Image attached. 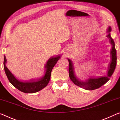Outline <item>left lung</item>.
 <instances>
[{
	"label": "left lung",
	"instance_id": "8db88e82",
	"mask_svg": "<svg viewBox=\"0 0 120 120\" xmlns=\"http://www.w3.org/2000/svg\"><path fill=\"white\" fill-rule=\"evenodd\" d=\"M111 27H109L107 30L108 34L107 37L109 38V42L112 45V48L111 50V60L109 63V70L107 71V76L101 77L98 79H89L88 81L86 82H81L76 79L73 70V63L70 59H68V62H69V66H68V72H69V76L70 79L73 82V83L76 84V86H79L80 87L83 88L86 90H93L101 87L105 83L109 81L110 79V78L112 75L116 65V50L115 48V43L113 39L112 38L110 34V32L111 31Z\"/></svg>",
	"mask_w": 120,
	"mask_h": 120
}]
</instances>
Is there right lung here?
Here are the masks:
<instances>
[{
  "label": "right lung",
  "instance_id": "obj_1",
  "mask_svg": "<svg viewBox=\"0 0 120 120\" xmlns=\"http://www.w3.org/2000/svg\"><path fill=\"white\" fill-rule=\"evenodd\" d=\"M60 58V56H57L56 57H52L49 59L45 65L46 73L45 74V75L40 80L36 82H23L18 81L6 66L5 64L6 63V58L5 56H4V68L5 73L7 76L8 79L14 87L23 93L32 94L40 91L43 88L46 87L49 82L51 72H52V68H54L55 65L56 64Z\"/></svg>",
  "mask_w": 120,
  "mask_h": 120
}]
</instances>
